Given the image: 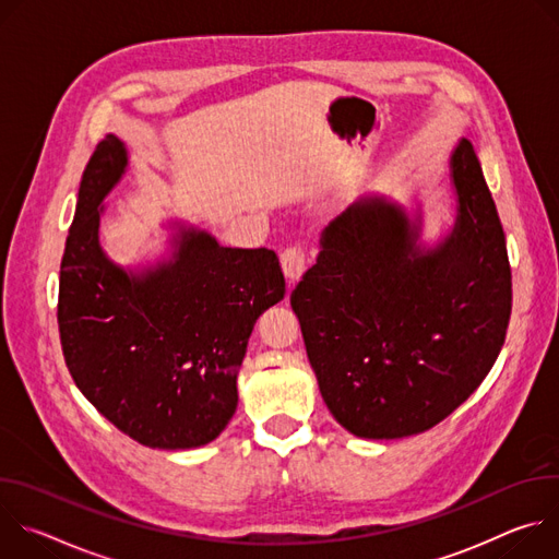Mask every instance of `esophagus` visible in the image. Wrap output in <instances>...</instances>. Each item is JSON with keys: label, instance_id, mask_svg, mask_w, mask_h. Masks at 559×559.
I'll use <instances>...</instances> for the list:
<instances>
[{"label": "esophagus", "instance_id": "34e87169", "mask_svg": "<svg viewBox=\"0 0 559 559\" xmlns=\"http://www.w3.org/2000/svg\"><path fill=\"white\" fill-rule=\"evenodd\" d=\"M281 265H283V272H285L287 281H289V283H296V281L302 276L305 267H307V254H305V250H302L300 246H292V248L283 250V252H281Z\"/></svg>", "mask_w": 559, "mask_h": 559}]
</instances>
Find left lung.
Segmentation results:
<instances>
[{"label": "left lung", "instance_id": "obj_1", "mask_svg": "<svg viewBox=\"0 0 559 559\" xmlns=\"http://www.w3.org/2000/svg\"><path fill=\"white\" fill-rule=\"evenodd\" d=\"M455 221L433 246L423 212L360 197L321 234L292 292L309 365L332 416L354 436L393 440L444 420L480 386L507 336L504 229L462 139L449 158Z\"/></svg>", "mask_w": 559, "mask_h": 559}]
</instances>
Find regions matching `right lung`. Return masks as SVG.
I'll use <instances>...</instances> for the list:
<instances>
[{
	"label": "right lung",
	"instance_id": "obj_1",
	"mask_svg": "<svg viewBox=\"0 0 559 559\" xmlns=\"http://www.w3.org/2000/svg\"><path fill=\"white\" fill-rule=\"evenodd\" d=\"M128 164L126 143L106 134L84 170L59 270L61 349L119 431L150 449H194L231 420L250 334L285 278L272 250L223 248L179 221L170 259L141 270L110 261L99 225Z\"/></svg>",
	"mask_w": 559,
	"mask_h": 559
}]
</instances>
